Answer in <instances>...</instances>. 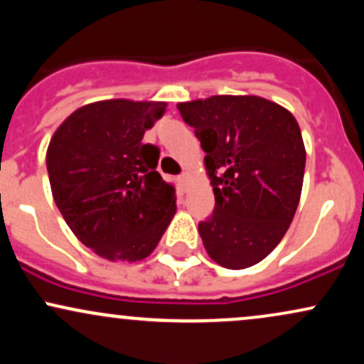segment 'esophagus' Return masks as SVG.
I'll return each mask as SVG.
<instances>
[{
  "mask_svg": "<svg viewBox=\"0 0 364 364\" xmlns=\"http://www.w3.org/2000/svg\"><path fill=\"white\" fill-rule=\"evenodd\" d=\"M186 181H188V174L183 173L181 176H179V183H181V188L183 190H186Z\"/></svg>",
  "mask_w": 364,
  "mask_h": 364,
  "instance_id": "1",
  "label": "esophagus"
}]
</instances>
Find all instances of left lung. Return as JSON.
Here are the masks:
<instances>
[{
  "instance_id": "1",
  "label": "left lung",
  "mask_w": 364,
  "mask_h": 364,
  "mask_svg": "<svg viewBox=\"0 0 364 364\" xmlns=\"http://www.w3.org/2000/svg\"><path fill=\"white\" fill-rule=\"evenodd\" d=\"M205 152L214 214L198 224L208 257L231 270L262 262L289 229L301 196L298 121L258 95H212L178 104Z\"/></svg>"
}]
</instances>
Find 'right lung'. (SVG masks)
Returning <instances> with one entry per match:
<instances>
[{
  "instance_id": "1",
  "label": "right lung",
  "mask_w": 364,
  "mask_h": 364,
  "mask_svg": "<svg viewBox=\"0 0 364 364\" xmlns=\"http://www.w3.org/2000/svg\"><path fill=\"white\" fill-rule=\"evenodd\" d=\"M166 102L109 99L78 107L49 141L53 198L73 235L99 257L139 262L176 214V191L157 173L145 132Z\"/></svg>"
}]
</instances>
